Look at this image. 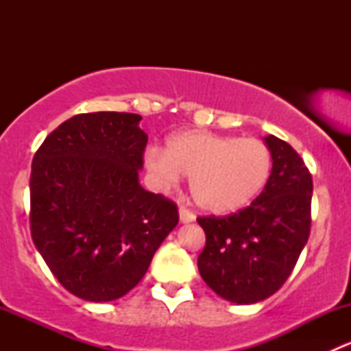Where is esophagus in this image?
Instances as JSON below:
<instances>
[{
    "mask_svg": "<svg viewBox=\"0 0 351 351\" xmlns=\"http://www.w3.org/2000/svg\"><path fill=\"white\" fill-rule=\"evenodd\" d=\"M178 214H180V221H182L183 224H189V222L195 221V214H193L192 210H189L186 207H180Z\"/></svg>",
    "mask_w": 351,
    "mask_h": 351,
    "instance_id": "1",
    "label": "esophagus"
}]
</instances>
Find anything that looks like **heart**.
I'll list each match as a JSON object with an SVG mask.
<instances>
[{
	"mask_svg": "<svg viewBox=\"0 0 351 351\" xmlns=\"http://www.w3.org/2000/svg\"><path fill=\"white\" fill-rule=\"evenodd\" d=\"M146 168L161 183L190 176L198 207L224 215L241 210L260 195L270 178L271 153L253 137L183 130L166 141L165 151H147Z\"/></svg>",
	"mask_w": 351,
	"mask_h": 351,
	"instance_id": "b5f03b06",
	"label": "heart"
}]
</instances>
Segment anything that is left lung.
I'll return each mask as SVG.
<instances>
[{
	"label": "left lung",
	"instance_id": "left-lung-1",
	"mask_svg": "<svg viewBox=\"0 0 351 351\" xmlns=\"http://www.w3.org/2000/svg\"><path fill=\"white\" fill-rule=\"evenodd\" d=\"M271 173L250 207L228 217H198L205 247L198 271L222 299L254 304L274 295L292 274L311 231L313 178L302 158L275 136L265 137Z\"/></svg>",
	"mask_w": 351,
	"mask_h": 351
}]
</instances>
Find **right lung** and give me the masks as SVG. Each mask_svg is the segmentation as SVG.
<instances>
[{
    "mask_svg": "<svg viewBox=\"0 0 351 351\" xmlns=\"http://www.w3.org/2000/svg\"><path fill=\"white\" fill-rule=\"evenodd\" d=\"M143 117L80 113L34 156L30 231L61 285L90 302L120 299L143 280L178 208L139 183Z\"/></svg>",
    "mask_w": 351,
    "mask_h": 351,
    "instance_id": "1",
    "label": "right lung"
}]
</instances>
